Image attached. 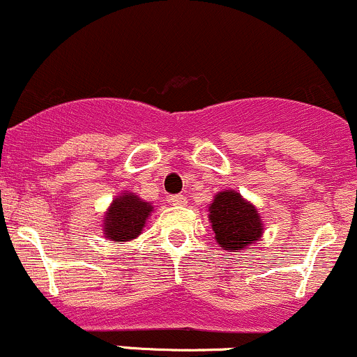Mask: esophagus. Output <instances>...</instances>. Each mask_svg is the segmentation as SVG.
Masks as SVG:
<instances>
[{"instance_id":"esophagus-1","label":"esophagus","mask_w":357,"mask_h":357,"mask_svg":"<svg viewBox=\"0 0 357 357\" xmlns=\"http://www.w3.org/2000/svg\"><path fill=\"white\" fill-rule=\"evenodd\" d=\"M169 202L176 206H185L188 203V199H186V197H183V195H171Z\"/></svg>"}]
</instances>
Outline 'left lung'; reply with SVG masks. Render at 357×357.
Instances as JSON below:
<instances>
[{
    "instance_id": "obj_1",
    "label": "left lung",
    "mask_w": 357,
    "mask_h": 357,
    "mask_svg": "<svg viewBox=\"0 0 357 357\" xmlns=\"http://www.w3.org/2000/svg\"><path fill=\"white\" fill-rule=\"evenodd\" d=\"M210 222L218 244L232 252L248 249L262 234L259 213L236 191H222L215 197Z\"/></svg>"
}]
</instances>
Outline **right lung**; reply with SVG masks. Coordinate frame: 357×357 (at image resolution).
I'll return each mask as SVG.
<instances>
[{"mask_svg": "<svg viewBox=\"0 0 357 357\" xmlns=\"http://www.w3.org/2000/svg\"><path fill=\"white\" fill-rule=\"evenodd\" d=\"M152 205L142 202L135 195H123L116 198L105 215V234L115 242H125L135 238L142 232Z\"/></svg>", "mask_w": 357, "mask_h": 357, "instance_id": "obj_1", "label": "right lung"}]
</instances>
